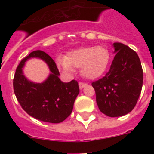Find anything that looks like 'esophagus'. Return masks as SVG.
I'll return each instance as SVG.
<instances>
[{"mask_svg":"<svg viewBox=\"0 0 154 154\" xmlns=\"http://www.w3.org/2000/svg\"><path fill=\"white\" fill-rule=\"evenodd\" d=\"M85 86H87V84L84 83V82H79V88L81 89H82L83 88H85Z\"/></svg>","mask_w":154,"mask_h":154,"instance_id":"1","label":"esophagus"}]
</instances>
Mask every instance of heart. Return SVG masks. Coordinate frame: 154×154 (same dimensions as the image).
Masks as SVG:
<instances>
[{
    "label": "heart",
    "instance_id": "b5f03b06",
    "mask_svg": "<svg viewBox=\"0 0 154 154\" xmlns=\"http://www.w3.org/2000/svg\"><path fill=\"white\" fill-rule=\"evenodd\" d=\"M110 60V53L106 47H82L68 53L66 57H58L57 65L65 74L71 75L74 68H80L83 77L94 79L105 72Z\"/></svg>",
    "mask_w": 154,
    "mask_h": 154
}]
</instances>
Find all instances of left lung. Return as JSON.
<instances>
[{
	"instance_id": "1",
	"label": "left lung",
	"mask_w": 154,
	"mask_h": 154,
	"mask_svg": "<svg viewBox=\"0 0 154 154\" xmlns=\"http://www.w3.org/2000/svg\"><path fill=\"white\" fill-rule=\"evenodd\" d=\"M112 45L116 55L109 71L92 85L100 111L116 117L129 113L135 107L142 88L143 71L136 52L119 42Z\"/></svg>"
}]
</instances>
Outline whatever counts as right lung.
Masks as SVG:
<instances>
[{
	"instance_id": "1",
	"label": "right lung",
	"mask_w": 154,
	"mask_h": 154,
	"mask_svg": "<svg viewBox=\"0 0 154 154\" xmlns=\"http://www.w3.org/2000/svg\"><path fill=\"white\" fill-rule=\"evenodd\" d=\"M31 58H39L49 66L51 73L42 83L31 82L23 72L25 62ZM54 60L47 53L36 50L21 60L13 78V89L18 102L28 114L36 119L49 123L65 121L72 111L79 94L77 81L62 82Z\"/></svg>"
}]
</instances>
